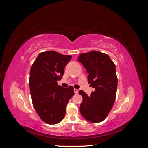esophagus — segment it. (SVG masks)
I'll list each match as a JSON object with an SVG mask.
<instances>
[{"label":"esophagus","mask_w":148,"mask_h":148,"mask_svg":"<svg viewBox=\"0 0 148 148\" xmlns=\"http://www.w3.org/2000/svg\"><path fill=\"white\" fill-rule=\"evenodd\" d=\"M78 91H79L78 89H76V88H74V92H75V94H77V93L78 92Z\"/></svg>","instance_id":"1"}]
</instances>
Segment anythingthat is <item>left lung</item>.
<instances>
[{"instance_id": "obj_1", "label": "left lung", "mask_w": 148, "mask_h": 148, "mask_svg": "<svg viewBox=\"0 0 148 148\" xmlns=\"http://www.w3.org/2000/svg\"><path fill=\"white\" fill-rule=\"evenodd\" d=\"M78 60L88 73V83L96 89L90 96L79 91L83 97L80 112L89 122H101L107 117L115 101L118 84L115 65L108 55L96 51L82 53Z\"/></svg>"}]
</instances>
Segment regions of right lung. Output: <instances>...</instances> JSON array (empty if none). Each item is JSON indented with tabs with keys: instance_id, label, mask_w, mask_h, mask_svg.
Masks as SVG:
<instances>
[{
	"instance_id": "add662e5",
	"label": "right lung",
	"mask_w": 148,
	"mask_h": 148,
	"mask_svg": "<svg viewBox=\"0 0 148 148\" xmlns=\"http://www.w3.org/2000/svg\"><path fill=\"white\" fill-rule=\"evenodd\" d=\"M71 59V56L53 51L42 52L31 67L29 84L33 105L39 117L47 124L62 120L69 101L75 95L73 86L62 88L57 84Z\"/></svg>"
}]
</instances>
